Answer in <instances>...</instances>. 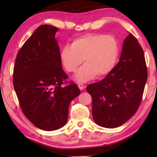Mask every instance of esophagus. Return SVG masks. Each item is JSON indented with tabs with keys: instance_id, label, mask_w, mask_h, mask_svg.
Here are the masks:
<instances>
[{
	"instance_id": "obj_1",
	"label": "esophagus",
	"mask_w": 157,
	"mask_h": 157,
	"mask_svg": "<svg viewBox=\"0 0 157 157\" xmlns=\"http://www.w3.org/2000/svg\"><path fill=\"white\" fill-rule=\"evenodd\" d=\"M78 88L80 89V90H83L84 89V86L82 84H78Z\"/></svg>"
}]
</instances>
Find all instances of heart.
<instances>
[{
    "mask_svg": "<svg viewBox=\"0 0 157 157\" xmlns=\"http://www.w3.org/2000/svg\"><path fill=\"white\" fill-rule=\"evenodd\" d=\"M119 52L118 40L112 35L95 33L77 37L71 46H63L60 52V60L65 70L75 73L82 59L84 65L79 69L75 79L86 82L94 78H102L111 72Z\"/></svg>",
    "mask_w": 157,
    "mask_h": 157,
    "instance_id": "obj_1",
    "label": "heart"
}]
</instances>
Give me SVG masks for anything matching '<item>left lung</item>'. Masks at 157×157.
I'll return each mask as SVG.
<instances>
[{"instance_id": "obj_1", "label": "left lung", "mask_w": 157, "mask_h": 157, "mask_svg": "<svg viewBox=\"0 0 157 157\" xmlns=\"http://www.w3.org/2000/svg\"><path fill=\"white\" fill-rule=\"evenodd\" d=\"M147 79L144 52L136 37L129 33L119 62L104 79L86 87L96 124L115 128L131 118L141 102Z\"/></svg>"}]
</instances>
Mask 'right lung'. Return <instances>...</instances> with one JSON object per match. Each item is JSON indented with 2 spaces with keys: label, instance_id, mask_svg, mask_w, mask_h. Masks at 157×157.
I'll return each mask as SVG.
<instances>
[{
  "label": "right lung",
  "instance_id": "right-lung-1",
  "mask_svg": "<svg viewBox=\"0 0 157 157\" xmlns=\"http://www.w3.org/2000/svg\"><path fill=\"white\" fill-rule=\"evenodd\" d=\"M57 30L52 25L39 26L18 51L13 72V85L23 114L46 131L64 125L69 105L80 94L76 84L71 81L67 84L55 37Z\"/></svg>",
  "mask_w": 157,
  "mask_h": 157
}]
</instances>
